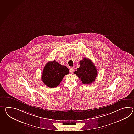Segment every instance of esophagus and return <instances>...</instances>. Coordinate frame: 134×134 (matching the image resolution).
Masks as SVG:
<instances>
[{"instance_id": "esophagus-1", "label": "esophagus", "mask_w": 134, "mask_h": 134, "mask_svg": "<svg viewBox=\"0 0 134 134\" xmlns=\"http://www.w3.org/2000/svg\"><path fill=\"white\" fill-rule=\"evenodd\" d=\"M74 68H73V67H71L70 69V71L71 72V74H72L74 72Z\"/></svg>"}]
</instances>
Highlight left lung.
Wrapping results in <instances>:
<instances>
[{
    "instance_id": "left-lung-1",
    "label": "left lung",
    "mask_w": 134,
    "mask_h": 134,
    "mask_svg": "<svg viewBox=\"0 0 134 134\" xmlns=\"http://www.w3.org/2000/svg\"><path fill=\"white\" fill-rule=\"evenodd\" d=\"M79 63L80 67L74 71V74L80 78L83 84H90L94 82L98 73L93 63L88 59L84 58Z\"/></svg>"
}]
</instances>
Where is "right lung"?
Returning <instances> with one entry per match:
<instances>
[{
  "label": "right lung",
  "mask_w": 134,
  "mask_h": 134,
  "mask_svg": "<svg viewBox=\"0 0 134 134\" xmlns=\"http://www.w3.org/2000/svg\"><path fill=\"white\" fill-rule=\"evenodd\" d=\"M69 74L67 67L61 65L55 60L47 63L42 74V81L43 83L51 88H54L59 85L63 78Z\"/></svg>",
  "instance_id": "1"
}]
</instances>
